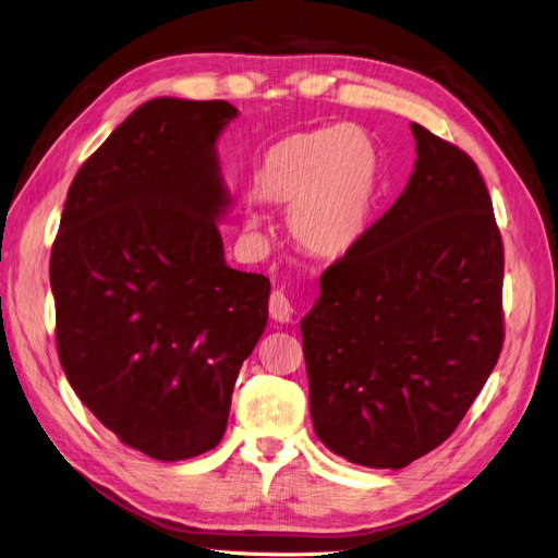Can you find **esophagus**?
<instances>
[{
  "mask_svg": "<svg viewBox=\"0 0 558 558\" xmlns=\"http://www.w3.org/2000/svg\"><path fill=\"white\" fill-rule=\"evenodd\" d=\"M269 316L279 324H289L293 319V305L283 291H275L269 295Z\"/></svg>",
  "mask_w": 558,
  "mask_h": 558,
  "instance_id": "34e87169",
  "label": "esophagus"
}]
</instances>
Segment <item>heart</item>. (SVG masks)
Returning a JSON list of instances; mask_svg holds the SVG:
<instances>
[{"label": "heart", "mask_w": 558, "mask_h": 558, "mask_svg": "<svg viewBox=\"0 0 558 558\" xmlns=\"http://www.w3.org/2000/svg\"><path fill=\"white\" fill-rule=\"evenodd\" d=\"M380 183L378 143L350 124L283 135L267 147L253 178L260 199L286 204L293 242L322 260L344 258L364 242ZM246 228L258 230L260 216L248 214Z\"/></svg>", "instance_id": "1"}]
</instances>
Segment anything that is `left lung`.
<instances>
[{
    "mask_svg": "<svg viewBox=\"0 0 558 558\" xmlns=\"http://www.w3.org/2000/svg\"><path fill=\"white\" fill-rule=\"evenodd\" d=\"M415 171L322 275L305 319L310 413L354 464L401 470L456 432L505 340V253L476 163L411 124Z\"/></svg>",
    "mask_w": 558,
    "mask_h": 558,
    "instance_id": "8db88e82",
    "label": "left lung"
}]
</instances>
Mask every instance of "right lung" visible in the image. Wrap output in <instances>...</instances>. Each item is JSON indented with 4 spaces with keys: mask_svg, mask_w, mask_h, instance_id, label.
<instances>
[{
    "mask_svg": "<svg viewBox=\"0 0 558 558\" xmlns=\"http://www.w3.org/2000/svg\"><path fill=\"white\" fill-rule=\"evenodd\" d=\"M228 100L143 102L84 161L51 248L72 389L119 441L163 460L216 448L267 326L269 279L225 263L216 143Z\"/></svg>",
    "mask_w": 558,
    "mask_h": 558,
    "instance_id": "right-lung-1",
    "label": "right lung"
}]
</instances>
